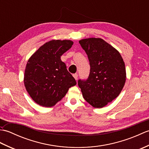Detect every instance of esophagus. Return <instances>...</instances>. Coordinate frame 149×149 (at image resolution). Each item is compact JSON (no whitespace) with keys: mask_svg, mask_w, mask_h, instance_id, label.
Segmentation results:
<instances>
[{"mask_svg":"<svg viewBox=\"0 0 149 149\" xmlns=\"http://www.w3.org/2000/svg\"><path fill=\"white\" fill-rule=\"evenodd\" d=\"M73 77H74L75 78V80H77V78H78V74H73Z\"/></svg>","mask_w":149,"mask_h":149,"instance_id":"obj_1","label":"esophagus"}]
</instances>
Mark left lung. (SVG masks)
<instances>
[{
    "label": "left lung",
    "mask_w": 149,
    "mask_h": 149,
    "mask_svg": "<svg viewBox=\"0 0 149 149\" xmlns=\"http://www.w3.org/2000/svg\"><path fill=\"white\" fill-rule=\"evenodd\" d=\"M79 42L88 55L90 72L86 80L78 81V86L86 102L101 108L116 99L124 86V61L118 50L102 39L90 38Z\"/></svg>",
    "instance_id": "obj_1"
}]
</instances>
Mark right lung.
<instances>
[{
  "label": "right lung",
  "mask_w": 149,
  "mask_h": 149,
  "mask_svg": "<svg viewBox=\"0 0 149 149\" xmlns=\"http://www.w3.org/2000/svg\"><path fill=\"white\" fill-rule=\"evenodd\" d=\"M71 40H54L41 46L29 59L24 85L32 99L43 107H52L77 84L61 56L71 48Z\"/></svg>",
  "instance_id": "right-lung-1"
}]
</instances>
